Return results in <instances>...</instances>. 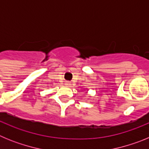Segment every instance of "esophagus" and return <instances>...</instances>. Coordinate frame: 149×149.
I'll use <instances>...</instances> for the list:
<instances>
[{"label": "esophagus", "instance_id": "esophagus-1", "mask_svg": "<svg viewBox=\"0 0 149 149\" xmlns=\"http://www.w3.org/2000/svg\"><path fill=\"white\" fill-rule=\"evenodd\" d=\"M69 84H70L69 82H65V85H69Z\"/></svg>", "mask_w": 149, "mask_h": 149}]
</instances>
